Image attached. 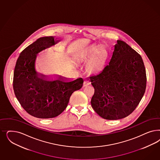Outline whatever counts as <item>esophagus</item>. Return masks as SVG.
Returning <instances> with one entry per match:
<instances>
[{"label": "esophagus", "mask_w": 160, "mask_h": 160, "mask_svg": "<svg viewBox=\"0 0 160 160\" xmlns=\"http://www.w3.org/2000/svg\"><path fill=\"white\" fill-rule=\"evenodd\" d=\"M89 83H90L88 81L85 80V81H83V87L88 86V85H89Z\"/></svg>", "instance_id": "1"}]
</instances>
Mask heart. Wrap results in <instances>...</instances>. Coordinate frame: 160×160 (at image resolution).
Returning <instances> with one entry per match:
<instances>
[{
    "label": "heart",
    "mask_w": 160,
    "mask_h": 160,
    "mask_svg": "<svg viewBox=\"0 0 160 160\" xmlns=\"http://www.w3.org/2000/svg\"><path fill=\"white\" fill-rule=\"evenodd\" d=\"M108 57V53L104 48L91 47L83 53L81 58L83 61H87L86 69L89 73L97 74L101 72L105 67Z\"/></svg>",
    "instance_id": "heart-1"
}]
</instances>
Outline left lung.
I'll list each match as a JSON object with an SVG mask.
<instances>
[{
  "mask_svg": "<svg viewBox=\"0 0 160 160\" xmlns=\"http://www.w3.org/2000/svg\"><path fill=\"white\" fill-rule=\"evenodd\" d=\"M108 65L89 77L95 92L91 105L105 119L124 118L132 113L142 98L147 77L141 55L125 42L118 40Z\"/></svg>",
  "mask_w": 160,
  "mask_h": 160,
  "instance_id": "obj_1",
  "label": "left lung"
}]
</instances>
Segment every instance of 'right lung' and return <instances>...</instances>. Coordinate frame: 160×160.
I'll use <instances>...</instances> for the list:
<instances>
[{
    "instance_id": "1",
    "label": "right lung",
    "mask_w": 160,
    "mask_h": 160,
    "mask_svg": "<svg viewBox=\"0 0 160 160\" xmlns=\"http://www.w3.org/2000/svg\"><path fill=\"white\" fill-rule=\"evenodd\" d=\"M58 42L53 36L39 38L22 51L16 63L13 81L16 97L28 113L38 118L61 114L72 93L82 87L81 78L71 81L59 76L57 80L48 81L46 75L36 72L37 54Z\"/></svg>"
}]
</instances>
